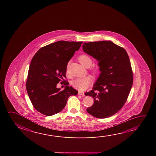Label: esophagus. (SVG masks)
<instances>
[{
  "label": "esophagus",
  "mask_w": 156,
  "mask_h": 156,
  "mask_svg": "<svg viewBox=\"0 0 156 156\" xmlns=\"http://www.w3.org/2000/svg\"><path fill=\"white\" fill-rule=\"evenodd\" d=\"M78 94L79 95H81V96H84L85 93L84 92H82V91H79L78 92Z\"/></svg>",
  "instance_id": "obj_1"
}]
</instances>
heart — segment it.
<instances>
[{"label":"heart","instance_id":"heart-1","mask_svg":"<svg viewBox=\"0 0 156 156\" xmlns=\"http://www.w3.org/2000/svg\"><path fill=\"white\" fill-rule=\"evenodd\" d=\"M78 60L81 64L86 67H89L92 65V59L87 54H82L78 57ZM94 74H98L100 72V68L96 66H93L90 69ZM92 83V78L89 76L82 78H78L74 79L72 83L73 87L79 91H83L87 89Z\"/></svg>","mask_w":156,"mask_h":156}]
</instances>
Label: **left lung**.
Segmentation results:
<instances>
[{
    "mask_svg": "<svg viewBox=\"0 0 156 156\" xmlns=\"http://www.w3.org/2000/svg\"><path fill=\"white\" fill-rule=\"evenodd\" d=\"M83 49L99 62L100 77L92 90L85 94L94 103L87 112L99 119L112 116L122 108L133 82L129 56L125 49L109 41L85 42Z\"/></svg>",
    "mask_w": 156,
    "mask_h": 156,
    "instance_id": "obj_1",
    "label": "left lung"
}]
</instances>
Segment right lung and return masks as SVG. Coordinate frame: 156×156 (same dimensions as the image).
<instances>
[{
    "label": "right lung",
    "mask_w": 156,
    "mask_h": 156,
    "mask_svg": "<svg viewBox=\"0 0 156 156\" xmlns=\"http://www.w3.org/2000/svg\"><path fill=\"white\" fill-rule=\"evenodd\" d=\"M83 42L59 41L44 46L32 58L29 69L26 89L32 105L38 112L51 116L60 112L69 97L78 91L64 78L68 62ZM60 81L66 87L56 88Z\"/></svg>",
    "instance_id": "add662e5"
}]
</instances>
